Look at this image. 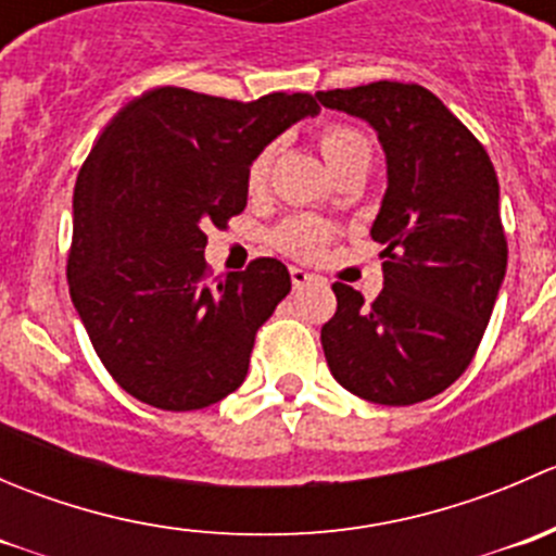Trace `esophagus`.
Instances as JSON below:
<instances>
[{
  "instance_id": "1",
  "label": "esophagus",
  "mask_w": 556,
  "mask_h": 556,
  "mask_svg": "<svg viewBox=\"0 0 556 556\" xmlns=\"http://www.w3.org/2000/svg\"><path fill=\"white\" fill-rule=\"evenodd\" d=\"M290 279H293V288H304L306 282H312V274L301 266H290Z\"/></svg>"
}]
</instances>
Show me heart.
Segmentation results:
<instances>
[{
    "label": "heart",
    "instance_id": "heart-1",
    "mask_svg": "<svg viewBox=\"0 0 556 556\" xmlns=\"http://www.w3.org/2000/svg\"><path fill=\"white\" fill-rule=\"evenodd\" d=\"M317 142L333 174L352 164H361V161H371V142L361 128L350 126V123H328V126L319 128ZM271 159L274 148H263L250 161V166H247V190L250 193H261L266 188ZM330 237H333V228L325 220L312 215H295L274 231V244L293 257H317L323 255Z\"/></svg>",
    "mask_w": 556,
    "mask_h": 556
}]
</instances>
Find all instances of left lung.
<instances>
[{
	"label": "left lung",
	"mask_w": 556,
	"mask_h": 556,
	"mask_svg": "<svg viewBox=\"0 0 556 556\" xmlns=\"http://www.w3.org/2000/svg\"><path fill=\"white\" fill-rule=\"evenodd\" d=\"M363 117L387 153V193L374 220L384 288L371 304L333 282L325 361L344 390L412 406L457 382L481 344L506 277L501 188L484 144L417 83L379 80L319 91Z\"/></svg>",
	"instance_id": "left-lung-1"
}]
</instances>
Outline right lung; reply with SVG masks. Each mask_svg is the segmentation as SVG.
I'll list each match as a JSON object with an SVG mask.
<instances>
[{
  "label": "right lung",
  "instance_id": "add662e5",
  "mask_svg": "<svg viewBox=\"0 0 556 556\" xmlns=\"http://www.w3.org/2000/svg\"><path fill=\"white\" fill-rule=\"evenodd\" d=\"M314 112L312 93L237 102L161 86L97 139L75 182L66 279L99 361L128 395L193 412L244 382L290 274L277 257H255L210 279L206 228L244 212L250 161Z\"/></svg>",
  "mask_w": 556,
  "mask_h": 556
}]
</instances>
